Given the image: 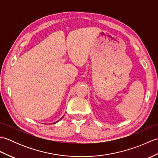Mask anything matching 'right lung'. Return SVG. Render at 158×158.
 I'll return each instance as SVG.
<instances>
[{
	"instance_id": "obj_1",
	"label": "right lung",
	"mask_w": 158,
	"mask_h": 158,
	"mask_svg": "<svg viewBox=\"0 0 158 158\" xmlns=\"http://www.w3.org/2000/svg\"><path fill=\"white\" fill-rule=\"evenodd\" d=\"M60 120H58V121H60ZM56 123V122H55V123Z\"/></svg>"
}]
</instances>
